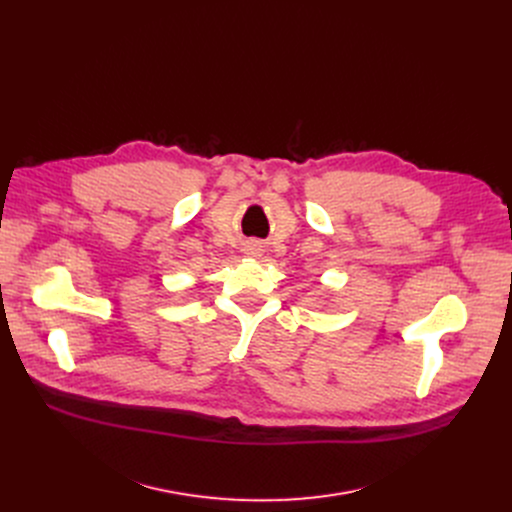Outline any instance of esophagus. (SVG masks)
<instances>
[{
    "instance_id": "34e87169",
    "label": "esophagus",
    "mask_w": 512,
    "mask_h": 512,
    "mask_svg": "<svg viewBox=\"0 0 512 512\" xmlns=\"http://www.w3.org/2000/svg\"><path fill=\"white\" fill-rule=\"evenodd\" d=\"M259 251H261V249H259L257 245H249V247H247V253H249V255H259Z\"/></svg>"
}]
</instances>
